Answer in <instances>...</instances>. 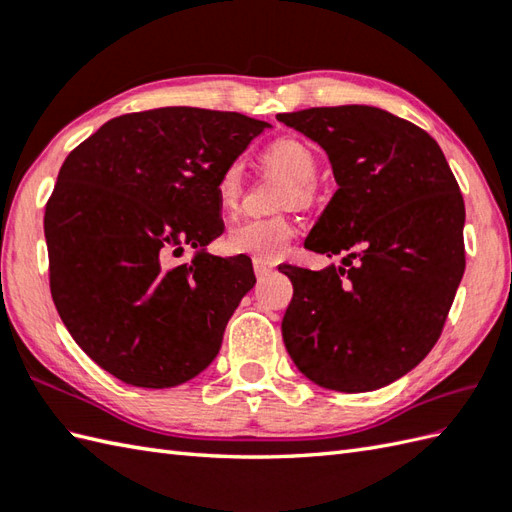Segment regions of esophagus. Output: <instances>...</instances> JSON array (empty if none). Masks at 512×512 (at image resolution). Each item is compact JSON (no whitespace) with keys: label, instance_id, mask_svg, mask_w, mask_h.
<instances>
[{"label":"esophagus","instance_id":"obj_1","mask_svg":"<svg viewBox=\"0 0 512 512\" xmlns=\"http://www.w3.org/2000/svg\"><path fill=\"white\" fill-rule=\"evenodd\" d=\"M253 268H255V275L262 279V277H268L270 273H273L275 264L268 262V259H253Z\"/></svg>","mask_w":512,"mask_h":512}]
</instances>
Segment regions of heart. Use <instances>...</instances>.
<instances>
[{
    "label": "heart",
    "instance_id": "obj_1",
    "mask_svg": "<svg viewBox=\"0 0 512 512\" xmlns=\"http://www.w3.org/2000/svg\"><path fill=\"white\" fill-rule=\"evenodd\" d=\"M264 160L270 167L284 173L290 180L284 204H303L310 200L312 182L317 180L319 158L314 149L299 138H277L264 151ZM244 187L242 162L233 160L220 171L215 180V198L224 211H233ZM295 224L288 217H253L228 228L224 237L226 248L235 255H248L255 259H277L284 255L290 239L295 237Z\"/></svg>",
    "mask_w": 512,
    "mask_h": 512
}]
</instances>
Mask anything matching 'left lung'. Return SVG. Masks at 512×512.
<instances>
[{
    "label": "left lung",
    "mask_w": 512,
    "mask_h": 512,
    "mask_svg": "<svg viewBox=\"0 0 512 512\" xmlns=\"http://www.w3.org/2000/svg\"><path fill=\"white\" fill-rule=\"evenodd\" d=\"M277 118L325 149L339 184L306 248L345 255L339 268H281L295 290L281 321L286 350L319 387H385L431 352L462 281L458 182L436 140L378 107Z\"/></svg>",
    "instance_id": "8db88e82"
}]
</instances>
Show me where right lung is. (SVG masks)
Returning <instances> with one entry per match:
<instances>
[{
    "mask_svg": "<svg viewBox=\"0 0 512 512\" xmlns=\"http://www.w3.org/2000/svg\"><path fill=\"white\" fill-rule=\"evenodd\" d=\"M270 127L235 112L160 107L107 121L65 158L46 204L50 292L72 339L134 387L187 383L213 363L255 286L222 235L215 180ZM184 245L191 265L169 267Z\"/></svg>",
    "mask_w": 512,
    "mask_h": 512,
    "instance_id": "1",
    "label": "right lung"
}]
</instances>
